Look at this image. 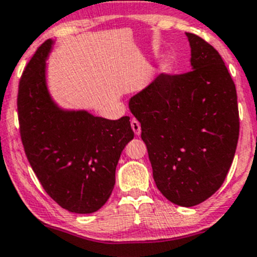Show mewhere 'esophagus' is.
Instances as JSON below:
<instances>
[{
  "instance_id": "34e87169",
  "label": "esophagus",
  "mask_w": 257,
  "mask_h": 257,
  "mask_svg": "<svg viewBox=\"0 0 257 257\" xmlns=\"http://www.w3.org/2000/svg\"><path fill=\"white\" fill-rule=\"evenodd\" d=\"M131 127H132V130H134V132L136 136H140V135H141V125H140L139 121L135 120V118L131 121Z\"/></svg>"
}]
</instances>
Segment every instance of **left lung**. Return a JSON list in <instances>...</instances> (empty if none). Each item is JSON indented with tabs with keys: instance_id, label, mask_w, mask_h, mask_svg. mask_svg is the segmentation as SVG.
<instances>
[{
	"instance_id": "left-lung-1",
	"label": "left lung",
	"mask_w": 257,
	"mask_h": 257,
	"mask_svg": "<svg viewBox=\"0 0 257 257\" xmlns=\"http://www.w3.org/2000/svg\"><path fill=\"white\" fill-rule=\"evenodd\" d=\"M186 34L193 70L161 74L128 106L141 123L156 186L169 202L194 207L225 181L240 122L236 89L220 54Z\"/></svg>"
}]
</instances>
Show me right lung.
Wrapping results in <instances>:
<instances>
[{
    "mask_svg": "<svg viewBox=\"0 0 257 257\" xmlns=\"http://www.w3.org/2000/svg\"><path fill=\"white\" fill-rule=\"evenodd\" d=\"M52 44L48 39L37 49L21 76L17 96L21 140L47 194L71 213L90 214L110 198L116 166L134 131L128 116L107 120L88 111L58 107L46 81Z\"/></svg>",
    "mask_w": 257,
    "mask_h": 257,
    "instance_id": "obj_1",
    "label": "right lung"
}]
</instances>
